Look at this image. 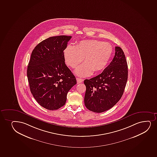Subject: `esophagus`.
<instances>
[{
	"mask_svg": "<svg viewBox=\"0 0 157 157\" xmlns=\"http://www.w3.org/2000/svg\"><path fill=\"white\" fill-rule=\"evenodd\" d=\"M76 81H77L78 84H79V83H82L83 81H84V79H82V78H76Z\"/></svg>",
	"mask_w": 157,
	"mask_h": 157,
	"instance_id": "1",
	"label": "esophagus"
}]
</instances>
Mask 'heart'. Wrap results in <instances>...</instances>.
Instances as JSON below:
<instances>
[{"label": "heart", "instance_id": "obj_1", "mask_svg": "<svg viewBox=\"0 0 157 157\" xmlns=\"http://www.w3.org/2000/svg\"><path fill=\"white\" fill-rule=\"evenodd\" d=\"M110 43L98 40H83L75 45H69L64 51V58L67 65L75 68V73L80 76H88L93 72H101L105 69L113 53Z\"/></svg>", "mask_w": 157, "mask_h": 157}]
</instances>
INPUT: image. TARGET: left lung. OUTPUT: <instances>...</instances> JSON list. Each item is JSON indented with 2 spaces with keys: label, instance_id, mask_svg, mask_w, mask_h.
<instances>
[{
  "label": "left lung",
  "instance_id": "left-lung-1",
  "mask_svg": "<svg viewBox=\"0 0 157 157\" xmlns=\"http://www.w3.org/2000/svg\"><path fill=\"white\" fill-rule=\"evenodd\" d=\"M128 79V65L123 50L115 47L110 64L98 75L86 79L84 104L88 110L100 113L114 106L123 95Z\"/></svg>",
  "mask_w": 157,
  "mask_h": 157
}]
</instances>
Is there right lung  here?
Returning a JSON list of instances; mask_svg holds the SVG:
<instances>
[{
  "label": "right lung",
  "mask_w": 157,
  "mask_h": 157,
  "mask_svg": "<svg viewBox=\"0 0 157 157\" xmlns=\"http://www.w3.org/2000/svg\"><path fill=\"white\" fill-rule=\"evenodd\" d=\"M71 36H51L34 48L27 68L31 93L39 104L48 110L65 104L67 93L76 84L65 65L64 50Z\"/></svg>",
  "instance_id": "right-lung-1"
}]
</instances>
